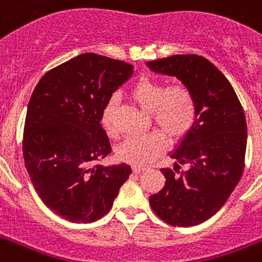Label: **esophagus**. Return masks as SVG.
Listing matches in <instances>:
<instances>
[{"instance_id":"34e87169","label":"esophagus","mask_w":262,"mask_h":262,"mask_svg":"<svg viewBox=\"0 0 262 262\" xmlns=\"http://www.w3.org/2000/svg\"><path fill=\"white\" fill-rule=\"evenodd\" d=\"M132 170H133V172H135V174H139V172L144 171L145 168L141 167V166H133V167H132Z\"/></svg>"}]
</instances>
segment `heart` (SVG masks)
I'll return each mask as SVG.
<instances>
[{
  "mask_svg": "<svg viewBox=\"0 0 262 262\" xmlns=\"http://www.w3.org/2000/svg\"><path fill=\"white\" fill-rule=\"evenodd\" d=\"M132 100L147 113H151L152 122L164 133L149 132L125 140L117 148V156L125 163L144 166L163 152L166 140L179 141L193 129L197 119V104L191 91L183 84L170 85L141 80L130 91ZM115 100L107 103L102 114V125L110 137L119 133L115 123Z\"/></svg>",
  "mask_w": 262,
  "mask_h": 262,
  "instance_id": "1",
  "label": "heart"
}]
</instances>
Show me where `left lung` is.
Instances as JSON below:
<instances>
[{"label": "left lung", "instance_id": "obj_1", "mask_svg": "<svg viewBox=\"0 0 262 262\" xmlns=\"http://www.w3.org/2000/svg\"><path fill=\"white\" fill-rule=\"evenodd\" d=\"M147 67L181 80L197 104L194 126L171 154L177 159L174 171L180 164L189 168L179 176L162 168L166 185L149 197L160 219L190 227L215 215L242 177L248 141L244 108L226 76L201 55H172L147 62Z\"/></svg>", "mask_w": 262, "mask_h": 262}]
</instances>
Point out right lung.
<instances>
[{"instance_id":"right-lung-1","label":"right lung","mask_w":262,"mask_h":262,"mask_svg":"<svg viewBox=\"0 0 262 262\" xmlns=\"http://www.w3.org/2000/svg\"><path fill=\"white\" fill-rule=\"evenodd\" d=\"M133 75V65L85 53L51 69L31 95L23 156L46 207L73 223L110 211L130 166L95 164L111 152L102 114L111 95Z\"/></svg>"}]
</instances>
